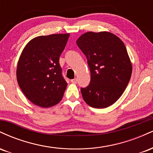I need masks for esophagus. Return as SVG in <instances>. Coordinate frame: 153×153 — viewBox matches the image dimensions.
Here are the masks:
<instances>
[{"label": "esophagus", "mask_w": 153, "mask_h": 153, "mask_svg": "<svg viewBox=\"0 0 153 153\" xmlns=\"http://www.w3.org/2000/svg\"><path fill=\"white\" fill-rule=\"evenodd\" d=\"M77 82H78V79L77 78H74V79H72L71 80V82H73V83H77Z\"/></svg>", "instance_id": "1"}]
</instances>
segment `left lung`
I'll list each match as a JSON object with an SVG mask.
<instances>
[{"instance_id":"8db88e82","label":"left lung","mask_w":153,"mask_h":153,"mask_svg":"<svg viewBox=\"0 0 153 153\" xmlns=\"http://www.w3.org/2000/svg\"><path fill=\"white\" fill-rule=\"evenodd\" d=\"M76 43L91 71L90 84L80 90L83 100L93 108L111 106L125 91L132 72L125 45L108 31L84 33Z\"/></svg>"}]
</instances>
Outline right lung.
<instances>
[{"label":"right lung","mask_w":153,"mask_h":153,"mask_svg":"<svg viewBox=\"0 0 153 153\" xmlns=\"http://www.w3.org/2000/svg\"><path fill=\"white\" fill-rule=\"evenodd\" d=\"M69 36L68 33L36 36L26 44L21 54L17 81L26 97L36 106L48 108L62 99L68 83L59 59Z\"/></svg>","instance_id":"add662e5"}]
</instances>
